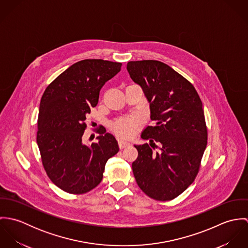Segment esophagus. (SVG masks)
<instances>
[{
    "label": "esophagus",
    "instance_id": "obj_1",
    "mask_svg": "<svg viewBox=\"0 0 248 248\" xmlns=\"http://www.w3.org/2000/svg\"><path fill=\"white\" fill-rule=\"evenodd\" d=\"M118 145H119V148L120 149H124L126 147H128L130 145L129 142L124 141V140H118Z\"/></svg>",
    "mask_w": 248,
    "mask_h": 248
}]
</instances>
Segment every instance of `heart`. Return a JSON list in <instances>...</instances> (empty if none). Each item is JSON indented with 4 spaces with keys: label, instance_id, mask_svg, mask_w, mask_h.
Listing matches in <instances>:
<instances>
[{
    "label": "heart",
    "instance_id": "b5f03b06",
    "mask_svg": "<svg viewBox=\"0 0 248 248\" xmlns=\"http://www.w3.org/2000/svg\"><path fill=\"white\" fill-rule=\"evenodd\" d=\"M142 123L143 119L140 115L121 117L113 122L112 130L120 138L131 139L137 134Z\"/></svg>",
    "mask_w": 248,
    "mask_h": 248
}]
</instances>
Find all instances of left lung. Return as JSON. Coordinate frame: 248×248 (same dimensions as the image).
Wrapping results in <instances>:
<instances>
[{"instance_id":"8db88e82","label":"left lung","mask_w":248,"mask_h":248,"mask_svg":"<svg viewBox=\"0 0 248 248\" xmlns=\"http://www.w3.org/2000/svg\"><path fill=\"white\" fill-rule=\"evenodd\" d=\"M127 70L141 86L155 121L141 135L150 145H135L139 156L133 162L134 176L151 199L172 201L200 171L208 136L202 102L186 78L160 61H131ZM155 147L161 151L155 152Z\"/></svg>"}]
</instances>
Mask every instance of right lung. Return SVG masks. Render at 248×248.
I'll use <instances>...</instances> for the list:
<instances>
[{"mask_svg": "<svg viewBox=\"0 0 248 248\" xmlns=\"http://www.w3.org/2000/svg\"><path fill=\"white\" fill-rule=\"evenodd\" d=\"M121 63L85 59L57 76L41 98L36 140L44 169L63 191L85 194L102 180L108 159L119 151L115 138L104 127L98 142L83 143L85 122L96 106L99 92L121 70Z\"/></svg>", "mask_w": 248, "mask_h": 248, "instance_id": "obj_1", "label": "right lung"}]
</instances>
